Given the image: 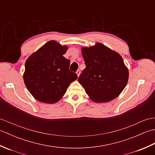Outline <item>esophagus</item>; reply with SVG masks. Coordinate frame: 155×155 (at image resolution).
<instances>
[{"mask_svg":"<svg viewBox=\"0 0 155 155\" xmlns=\"http://www.w3.org/2000/svg\"><path fill=\"white\" fill-rule=\"evenodd\" d=\"M76 73H77V74L78 77H79V75H80V74H81V71H80V70H78L77 72H76Z\"/></svg>","mask_w":155,"mask_h":155,"instance_id":"34e87169","label":"esophagus"}]
</instances>
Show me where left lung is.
Segmentation results:
<instances>
[{"mask_svg": "<svg viewBox=\"0 0 155 155\" xmlns=\"http://www.w3.org/2000/svg\"><path fill=\"white\" fill-rule=\"evenodd\" d=\"M85 68L78 78L91 99L107 103L114 99L126 87L128 71L117 52L97 42L82 48Z\"/></svg>", "mask_w": 155, "mask_h": 155, "instance_id": "8db88e82", "label": "left lung"}]
</instances>
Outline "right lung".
I'll return each instance as SVG.
<instances>
[{
    "label": "right lung",
    "instance_id": "right-lung-1",
    "mask_svg": "<svg viewBox=\"0 0 155 155\" xmlns=\"http://www.w3.org/2000/svg\"><path fill=\"white\" fill-rule=\"evenodd\" d=\"M67 46L54 41L47 42L25 62L23 79L27 89L37 101L53 104L63 97L77 74L69 69L70 61L63 57Z\"/></svg>",
    "mask_w": 155,
    "mask_h": 155
}]
</instances>
